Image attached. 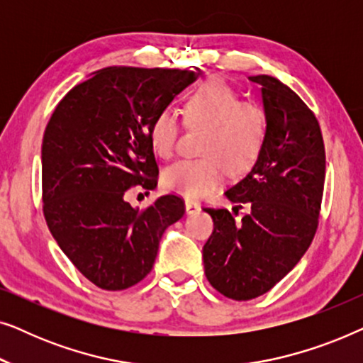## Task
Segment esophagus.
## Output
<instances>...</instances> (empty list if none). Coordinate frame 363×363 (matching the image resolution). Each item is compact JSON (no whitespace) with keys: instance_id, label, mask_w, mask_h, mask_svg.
Masks as SVG:
<instances>
[{"instance_id":"34e87169","label":"esophagus","mask_w":363,"mask_h":363,"mask_svg":"<svg viewBox=\"0 0 363 363\" xmlns=\"http://www.w3.org/2000/svg\"><path fill=\"white\" fill-rule=\"evenodd\" d=\"M185 210H186V215H195V213L200 211L201 208H200V205H198V203L186 200L185 201Z\"/></svg>"}]
</instances>
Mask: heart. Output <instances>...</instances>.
Instances as JSON below:
<instances>
[{
	"instance_id": "1",
	"label": "heart",
	"mask_w": 363,
	"mask_h": 363,
	"mask_svg": "<svg viewBox=\"0 0 363 363\" xmlns=\"http://www.w3.org/2000/svg\"><path fill=\"white\" fill-rule=\"evenodd\" d=\"M185 121L190 127H206L201 158H186L162 173L167 191L188 200H200L226 180L228 168L241 173L259 155L266 137V113L256 102L241 101L240 94L220 79L203 82L186 99ZM180 118L173 108H163L153 118V152L172 158L178 147Z\"/></svg>"
}]
</instances>
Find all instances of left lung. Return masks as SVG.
I'll list each match as a JSON object with an SVG mask.
<instances>
[{"label":"left lung","mask_w":363,"mask_h":363,"mask_svg":"<svg viewBox=\"0 0 363 363\" xmlns=\"http://www.w3.org/2000/svg\"><path fill=\"white\" fill-rule=\"evenodd\" d=\"M261 86L266 137L247 175L226 191L241 220L205 208L215 223L203 246L210 284L235 301L272 289L294 267L317 230L325 180L319 122L297 94L271 76H251Z\"/></svg>","instance_id":"8db88e82"}]
</instances>
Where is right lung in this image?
I'll return each mask as SVG.
<instances>
[{
  "label": "right lung",
  "mask_w": 363,
  "mask_h": 363,
  "mask_svg": "<svg viewBox=\"0 0 363 363\" xmlns=\"http://www.w3.org/2000/svg\"><path fill=\"white\" fill-rule=\"evenodd\" d=\"M198 76L182 69L104 67L72 87L48 123L44 218L64 255L101 289L140 282L152 271L163 233L185 213L175 195L157 198L145 210L123 196L132 186H157L152 122Z\"/></svg>",
  "instance_id": "add662e5"
}]
</instances>
